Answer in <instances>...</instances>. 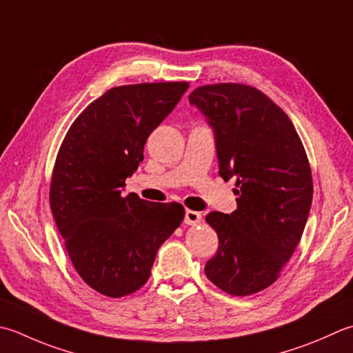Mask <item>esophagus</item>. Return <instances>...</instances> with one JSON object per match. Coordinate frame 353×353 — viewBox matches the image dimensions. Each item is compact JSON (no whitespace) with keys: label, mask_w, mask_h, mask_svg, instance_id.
<instances>
[{"label":"esophagus","mask_w":353,"mask_h":353,"mask_svg":"<svg viewBox=\"0 0 353 353\" xmlns=\"http://www.w3.org/2000/svg\"><path fill=\"white\" fill-rule=\"evenodd\" d=\"M202 222V214L192 210H186L185 211V223L186 225H197Z\"/></svg>","instance_id":"1"}]
</instances>
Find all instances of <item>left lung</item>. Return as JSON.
I'll return each instance as SVG.
<instances>
[{"instance_id": "1", "label": "left lung", "mask_w": 353, "mask_h": 353, "mask_svg": "<svg viewBox=\"0 0 353 353\" xmlns=\"http://www.w3.org/2000/svg\"><path fill=\"white\" fill-rule=\"evenodd\" d=\"M190 103L212 127L219 174L237 179V210L206 216L219 250L205 274L231 295L260 292L279 279L305 231L314 194L305 147L288 114L254 87H197Z\"/></svg>"}]
</instances>
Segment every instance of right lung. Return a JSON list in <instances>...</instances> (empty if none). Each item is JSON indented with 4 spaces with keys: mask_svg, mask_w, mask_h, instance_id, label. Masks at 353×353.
<instances>
[{
    "mask_svg": "<svg viewBox=\"0 0 353 353\" xmlns=\"http://www.w3.org/2000/svg\"><path fill=\"white\" fill-rule=\"evenodd\" d=\"M188 82L110 88L67 131L50 183V208L76 271L102 295L119 299L150 279L157 250L185 217L181 203H156L125 179L143 161V145Z\"/></svg>",
    "mask_w": 353,
    "mask_h": 353,
    "instance_id": "add662e5",
    "label": "right lung"
}]
</instances>
